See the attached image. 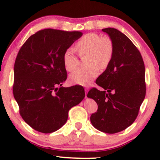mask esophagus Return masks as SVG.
I'll return each instance as SVG.
<instances>
[{"label": "esophagus", "mask_w": 160, "mask_h": 160, "mask_svg": "<svg viewBox=\"0 0 160 160\" xmlns=\"http://www.w3.org/2000/svg\"><path fill=\"white\" fill-rule=\"evenodd\" d=\"M85 97H87V94H88V92L89 91V89L88 88H85Z\"/></svg>", "instance_id": "1"}]
</instances>
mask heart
Segmentation results:
<instances>
[{"label": "heart", "mask_w": 160, "mask_h": 160, "mask_svg": "<svg viewBox=\"0 0 160 160\" xmlns=\"http://www.w3.org/2000/svg\"><path fill=\"white\" fill-rule=\"evenodd\" d=\"M77 51L80 56L88 54L85 68H80L70 75V81L73 84L88 86L98 76L102 68H106L113 55V44L109 37H100L96 33L85 34L76 44ZM63 62L68 71L77 68L79 61L72 48H68L63 56Z\"/></svg>", "instance_id": "obj_1"}]
</instances>
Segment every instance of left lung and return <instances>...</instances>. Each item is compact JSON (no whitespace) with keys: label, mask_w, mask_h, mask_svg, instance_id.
I'll use <instances>...</instances> for the list:
<instances>
[{"label":"left lung","mask_w":160,"mask_h":160,"mask_svg":"<svg viewBox=\"0 0 160 160\" xmlns=\"http://www.w3.org/2000/svg\"><path fill=\"white\" fill-rule=\"evenodd\" d=\"M113 44V55L109 66L96 80L99 86L90 90L88 98L98 105L90 116L94 128L116 133L134 122L145 97V69L141 54L129 38L114 28H105Z\"/></svg>","instance_id":"1"}]
</instances>
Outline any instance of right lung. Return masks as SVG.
Wrapping results in <instances>:
<instances>
[{
  "instance_id": "right-lung-1",
  "label": "right lung",
  "mask_w": 160,
  "mask_h": 160,
  "mask_svg": "<svg viewBox=\"0 0 160 160\" xmlns=\"http://www.w3.org/2000/svg\"><path fill=\"white\" fill-rule=\"evenodd\" d=\"M80 32L45 29L27 40L14 66L13 95L23 120L36 131L50 133L68 120L70 109L85 97L83 87H62L67 79L66 50L82 37Z\"/></svg>"
}]
</instances>
